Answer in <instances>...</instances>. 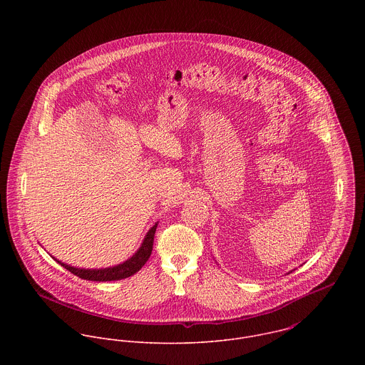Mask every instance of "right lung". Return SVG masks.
Returning a JSON list of instances; mask_svg holds the SVG:
<instances>
[{"label":"right lung","instance_id":"add662e5","mask_svg":"<svg viewBox=\"0 0 365 365\" xmlns=\"http://www.w3.org/2000/svg\"><path fill=\"white\" fill-rule=\"evenodd\" d=\"M157 223L148 232L142 246L139 247V250L129 259V260L118 264L115 267H108V268H100V269H90V268H76L71 267L68 264H64L61 261H57L61 267H64L66 269H68L71 274L83 278V279H88V281H116V279H123L128 278L133 274H136L145 264L149 260L152 250H153V240H155V233H156Z\"/></svg>","mask_w":365,"mask_h":365}]
</instances>
